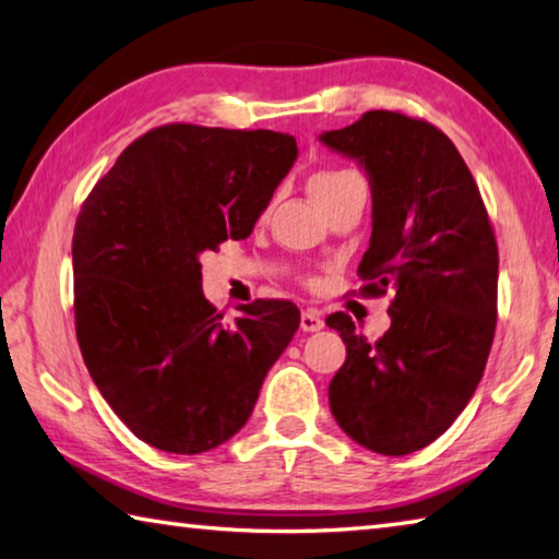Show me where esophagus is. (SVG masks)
Returning <instances> with one entry per match:
<instances>
[{"label":"esophagus","mask_w":559,"mask_h":559,"mask_svg":"<svg viewBox=\"0 0 559 559\" xmlns=\"http://www.w3.org/2000/svg\"><path fill=\"white\" fill-rule=\"evenodd\" d=\"M299 326H301V331H321L324 329V319H321L314 309H307V311H301V319H299Z\"/></svg>","instance_id":"esophagus-1"}]
</instances>
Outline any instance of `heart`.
<instances>
[{"label":"heart","instance_id":"heart-1","mask_svg":"<svg viewBox=\"0 0 559 559\" xmlns=\"http://www.w3.org/2000/svg\"><path fill=\"white\" fill-rule=\"evenodd\" d=\"M354 171L348 169H326V171H319L309 179V191L314 195L317 201L324 199L326 193H331L334 189H338L341 183H346L348 179H354Z\"/></svg>","mask_w":559,"mask_h":559}]
</instances>
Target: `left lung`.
<instances>
[{
  "label": "left lung",
  "instance_id": "8db88e82",
  "mask_svg": "<svg viewBox=\"0 0 559 559\" xmlns=\"http://www.w3.org/2000/svg\"><path fill=\"white\" fill-rule=\"evenodd\" d=\"M356 159L373 193V233L358 264L368 295L393 292L390 329L346 344L329 385L338 427L370 452L413 454L452 427L484 376L496 334L498 245L472 171L435 124L390 110L319 136Z\"/></svg>",
  "mask_w": 559,
  "mask_h": 559
}]
</instances>
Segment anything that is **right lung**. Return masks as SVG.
Listing matches in <instances>:
<instances>
[{
	"label": "right lung",
	"mask_w": 559,
	"mask_h": 559,
	"mask_svg": "<svg viewBox=\"0 0 559 559\" xmlns=\"http://www.w3.org/2000/svg\"><path fill=\"white\" fill-rule=\"evenodd\" d=\"M297 154L295 136L272 130L164 124L117 156L78 213V346L112 413L162 452L228 442L299 329L280 299L223 324L199 262L248 238Z\"/></svg>",
	"instance_id": "add662e5"
}]
</instances>
